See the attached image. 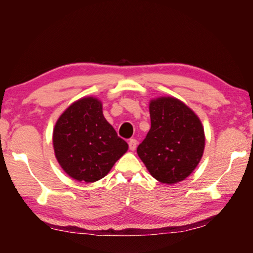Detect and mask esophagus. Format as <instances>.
Segmentation results:
<instances>
[{
    "instance_id": "34e87169",
    "label": "esophagus",
    "mask_w": 253,
    "mask_h": 253,
    "mask_svg": "<svg viewBox=\"0 0 253 253\" xmlns=\"http://www.w3.org/2000/svg\"><path fill=\"white\" fill-rule=\"evenodd\" d=\"M128 144H129V150L134 151L135 148H137L138 141L135 140V139H130V140H129V142H128Z\"/></svg>"
}]
</instances>
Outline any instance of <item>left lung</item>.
<instances>
[{
  "mask_svg": "<svg viewBox=\"0 0 253 253\" xmlns=\"http://www.w3.org/2000/svg\"><path fill=\"white\" fill-rule=\"evenodd\" d=\"M151 129L137 153L151 175L163 184L186 179L203 156L205 134L198 115L171 96L150 101Z\"/></svg>",
  "mask_w": 253,
  "mask_h": 253,
  "instance_id": "8db88e82",
  "label": "left lung"
}]
</instances>
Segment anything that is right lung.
I'll list each match as a JSON object with an SVG mask.
<instances>
[{
  "instance_id": "add662e5",
  "label": "right lung",
  "mask_w": 253,
  "mask_h": 253,
  "mask_svg": "<svg viewBox=\"0 0 253 253\" xmlns=\"http://www.w3.org/2000/svg\"><path fill=\"white\" fill-rule=\"evenodd\" d=\"M54 155L68 176L80 183L105 177L128 151L102 114L97 97L78 99L57 119L53 129Z\"/></svg>"
}]
</instances>
